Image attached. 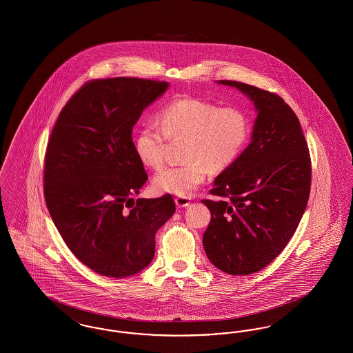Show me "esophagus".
I'll use <instances>...</instances> for the list:
<instances>
[{
  "instance_id": "obj_1",
  "label": "esophagus",
  "mask_w": 353,
  "mask_h": 353,
  "mask_svg": "<svg viewBox=\"0 0 353 353\" xmlns=\"http://www.w3.org/2000/svg\"><path fill=\"white\" fill-rule=\"evenodd\" d=\"M174 202H176L177 208H185V206L190 205V199L189 197H176Z\"/></svg>"
}]
</instances>
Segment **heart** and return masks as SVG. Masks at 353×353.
Instances as JSON below:
<instances>
[{
    "label": "heart",
    "instance_id": "b5f03b06",
    "mask_svg": "<svg viewBox=\"0 0 353 353\" xmlns=\"http://www.w3.org/2000/svg\"><path fill=\"white\" fill-rule=\"evenodd\" d=\"M249 134V119L242 110L199 98H180L163 108L160 125L145 123L139 130L134 152L145 167L160 169L165 163L168 140H185L186 163L159 172L153 188L159 193L188 197L205 181L208 169L219 172L234 163Z\"/></svg>",
    "mask_w": 353,
    "mask_h": 353
}]
</instances>
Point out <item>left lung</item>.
I'll return each instance as SVG.
<instances>
[{
	"label": "left lung",
	"instance_id": "8db88e82",
	"mask_svg": "<svg viewBox=\"0 0 353 353\" xmlns=\"http://www.w3.org/2000/svg\"><path fill=\"white\" fill-rule=\"evenodd\" d=\"M252 99L258 115L252 143L202 200L212 219L202 243L209 261L230 275L270 265L295 233L311 189V157L299 119L275 92L219 81Z\"/></svg>",
	"mask_w": 353,
	"mask_h": 353
}]
</instances>
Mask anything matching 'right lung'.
<instances>
[{
	"instance_id": "right-lung-1",
	"label": "right lung",
	"mask_w": 353,
	"mask_h": 353,
	"mask_svg": "<svg viewBox=\"0 0 353 353\" xmlns=\"http://www.w3.org/2000/svg\"><path fill=\"white\" fill-rule=\"evenodd\" d=\"M161 81L105 78L84 83L62 108L45 153L43 194L71 252L111 278L134 275L154 255V235L176 210L170 194L137 199L148 180L132 141Z\"/></svg>"
}]
</instances>
